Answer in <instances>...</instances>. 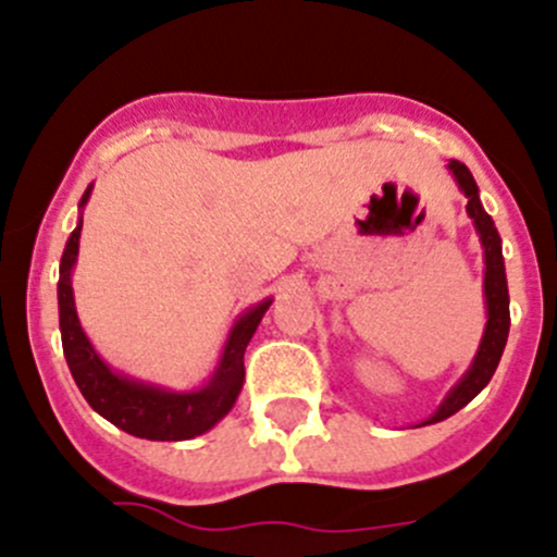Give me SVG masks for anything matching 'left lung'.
Masks as SVG:
<instances>
[{"label": "left lung", "instance_id": "8db88e82", "mask_svg": "<svg viewBox=\"0 0 557 557\" xmlns=\"http://www.w3.org/2000/svg\"><path fill=\"white\" fill-rule=\"evenodd\" d=\"M449 170L458 178L460 189L466 191L468 197V216L473 219L479 230V238H482L484 246V295H487V327H484L482 335V346L476 351V360H473L471 371L466 373L463 382L453 389V393L444 398V404L438 406L436 414L431 417L422 425H433V422H442L447 417H453L455 411L463 409L466 404H471L479 393L484 389V384L493 379L495 368H498L500 355H504L506 338H509V289H506V273H504V255H500V238L498 230H495L493 219L484 213L482 202H479V189L473 175L468 173V168L458 159L449 162Z\"/></svg>", "mask_w": 557, "mask_h": 557}]
</instances>
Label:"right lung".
<instances>
[{
	"label": "right lung",
	"mask_w": 557,
	"mask_h": 557,
	"mask_svg": "<svg viewBox=\"0 0 557 557\" xmlns=\"http://www.w3.org/2000/svg\"><path fill=\"white\" fill-rule=\"evenodd\" d=\"M91 195V186L86 189L81 206H86ZM84 224V222H81ZM81 224L73 230L67 240V249L62 255V268H59V327H62V346L67 366L73 371L75 384L89 400V406L104 420L113 422L115 428L126 431L129 436L148 438V442H186L200 433L211 431L230 409L244 384V351L246 344L255 335L262 313L268 311L271 300L260 302L249 313L240 317L230 333L227 346H224L222 362L211 382L197 393H164V389L146 387V384L129 382L124 376H115L108 366L91 349L89 338L81 330L78 313H75L73 284H70V271L78 257Z\"/></svg>",
	"instance_id": "obj_1"
}]
</instances>
